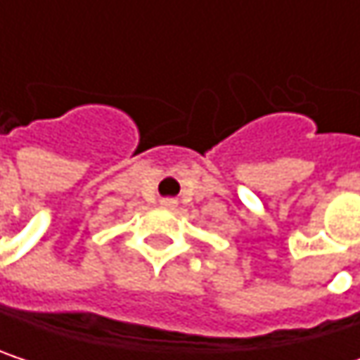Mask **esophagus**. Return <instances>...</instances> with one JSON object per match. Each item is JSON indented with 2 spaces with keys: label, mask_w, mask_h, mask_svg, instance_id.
Listing matches in <instances>:
<instances>
[{
  "label": "esophagus",
  "mask_w": 360,
  "mask_h": 360,
  "mask_svg": "<svg viewBox=\"0 0 360 360\" xmlns=\"http://www.w3.org/2000/svg\"><path fill=\"white\" fill-rule=\"evenodd\" d=\"M162 206H175V200H171V198H165V200H162Z\"/></svg>",
  "instance_id": "34e87169"
}]
</instances>
